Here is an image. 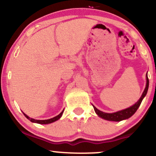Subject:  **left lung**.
<instances>
[{"instance_id":"left-lung-1","label":"left lung","mask_w":156,"mask_h":156,"mask_svg":"<svg viewBox=\"0 0 156 156\" xmlns=\"http://www.w3.org/2000/svg\"><path fill=\"white\" fill-rule=\"evenodd\" d=\"M146 80H147L146 87L145 89H144L142 94H141V98H139V101H138L135 104L131 105V106L129 107V108H127L125 109H123V110L119 111V112H114V113H105L98 110L95 106H94V105H92L93 107H94V112H95L96 114H98V117H101L102 119H105V120H108V121L119 122V121L124 120V119H128V118H130L131 116H133V114H135L136 112L137 109L139 108V105L141 104V101H142V100L144 99V98L146 96L147 93L148 87H149V80H148L147 73V76H146Z\"/></svg>"}]
</instances>
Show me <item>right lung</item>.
Here are the masks:
<instances>
[{
    "instance_id": "1",
    "label": "right lung",
    "mask_w": 156,
    "mask_h": 156,
    "mask_svg": "<svg viewBox=\"0 0 156 156\" xmlns=\"http://www.w3.org/2000/svg\"><path fill=\"white\" fill-rule=\"evenodd\" d=\"M63 113H64V110L62 111V112H61L60 114H58V115L55 116V117H53V118H51V119H44V120H39V119H33V118H31V117H28V116H27L26 114H25V113H23V114H24L25 117H26L27 119H29V120L31 121V122H32L38 123V124H42V125H45V124H50V123H52V122H55V121L58 120V119H59L60 118L62 117V114H63Z\"/></svg>"
}]
</instances>
